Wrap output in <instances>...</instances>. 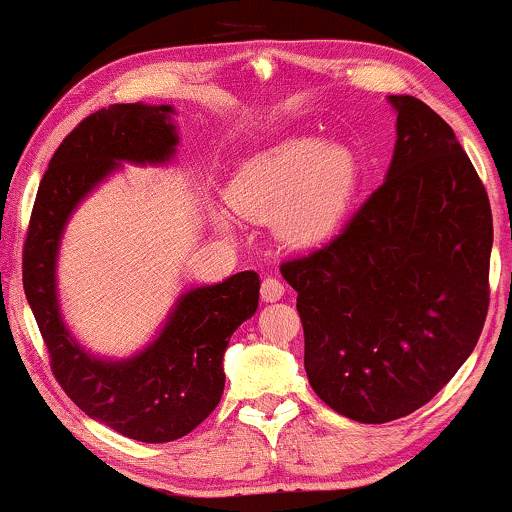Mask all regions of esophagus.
<instances>
[{"label":"esophagus","instance_id":"1","mask_svg":"<svg viewBox=\"0 0 512 512\" xmlns=\"http://www.w3.org/2000/svg\"><path fill=\"white\" fill-rule=\"evenodd\" d=\"M285 296V282H280L277 277H266L261 282V299L263 301H280Z\"/></svg>","mask_w":512,"mask_h":512}]
</instances>
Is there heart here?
Segmentation results:
<instances>
[{
  "instance_id": "heart-1",
  "label": "heart",
  "mask_w": 512,
  "mask_h": 512,
  "mask_svg": "<svg viewBox=\"0 0 512 512\" xmlns=\"http://www.w3.org/2000/svg\"><path fill=\"white\" fill-rule=\"evenodd\" d=\"M356 185L358 161L349 147L304 137L246 161L227 189V201L237 216L275 223L285 244L311 246L337 227ZM216 223L230 230L223 216Z\"/></svg>"
}]
</instances>
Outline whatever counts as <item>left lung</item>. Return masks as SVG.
<instances>
[{"label":"left lung","instance_id":"left-lung-1","mask_svg":"<svg viewBox=\"0 0 512 512\" xmlns=\"http://www.w3.org/2000/svg\"><path fill=\"white\" fill-rule=\"evenodd\" d=\"M384 182L332 242L282 263L315 394L365 425L425 406L475 349L489 308L487 189L451 125L391 94Z\"/></svg>","mask_w":512,"mask_h":512}]
</instances>
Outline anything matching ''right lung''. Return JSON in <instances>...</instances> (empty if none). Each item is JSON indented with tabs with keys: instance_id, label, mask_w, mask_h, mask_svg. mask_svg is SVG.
I'll list each match as a JSON object with an SVG mask.
<instances>
[{
	"instance_id": "right-lung-1",
	"label": "right lung",
	"mask_w": 512,
	"mask_h": 512,
	"mask_svg": "<svg viewBox=\"0 0 512 512\" xmlns=\"http://www.w3.org/2000/svg\"><path fill=\"white\" fill-rule=\"evenodd\" d=\"M168 104H113L87 116L49 161L23 249V289L47 344L52 372L75 406L123 437L166 444L185 437L218 406L232 332L258 308V275L244 270L180 294L154 342L130 358L82 349L66 323L56 261L73 211L121 168L161 166L180 137Z\"/></svg>"
}]
</instances>
